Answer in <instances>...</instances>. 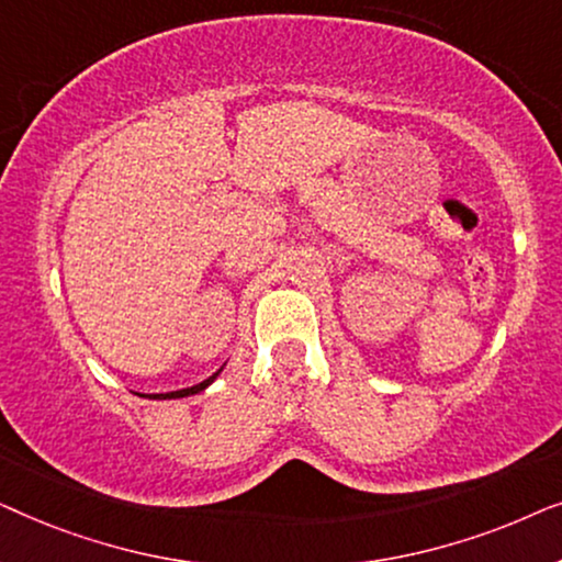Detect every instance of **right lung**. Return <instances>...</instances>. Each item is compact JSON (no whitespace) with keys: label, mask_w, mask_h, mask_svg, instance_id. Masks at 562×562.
I'll return each mask as SVG.
<instances>
[{"label":"right lung","mask_w":562,"mask_h":562,"mask_svg":"<svg viewBox=\"0 0 562 562\" xmlns=\"http://www.w3.org/2000/svg\"><path fill=\"white\" fill-rule=\"evenodd\" d=\"M222 371V368H220ZM220 371L217 373H212L210 379L206 381H202V383H196V386H189V389H179V391H168V394H148V398H183V396H191V394H199V391H204L206 386H210V383L217 379L220 375ZM140 396H145V394H140Z\"/></svg>","instance_id":"right-lung-1"}]
</instances>
